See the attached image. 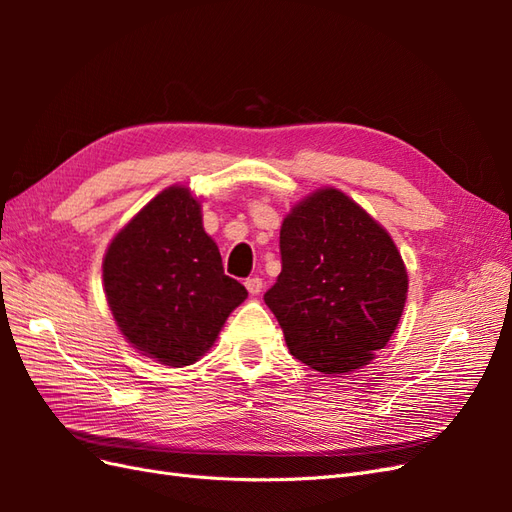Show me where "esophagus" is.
<instances>
[{
  "label": "esophagus",
  "instance_id": "1",
  "mask_svg": "<svg viewBox=\"0 0 512 512\" xmlns=\"http://www.w3.org/2000/svg\"><path fill=\"white\" fill-rule=\"evenodd\" d=\"M245 288L250 294H260L262 292V280H260V277H250V280H245Z\"/></svg>",
  "mask_w": 512,
  "mask_h": 512
}]
</instances>
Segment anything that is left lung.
<instances>
[{"label":"left lung","mask_w":512,"mask_h":512,"mask_svg":"<svg viewBox=\"0 0 512 512\" xmlns=\"http://www.w3.org/2000/svg\"><path fill=\"white\" fill-rule=\"evenodd\" d=\"M282 273L265 303L290 354L322 374L374 359L395 333L408 275L393 239L339 190L294 207L280 230Z\"/></svg>","instance_id":"8db88e82"}]
</instances>
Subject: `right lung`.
Returning a JSON list of instances; mask_svg holds the SVG:
<instances>
[{
  "mask_svg": "<svg viewBox=\"0 0 512 512\" xmlns=\"http://www.w3.org/2000/svg\"><path fill=\"white\" fill-rule=\"evenodd\" d=\"M106 301L128 342L164 365H190L247 290L224 273L188 188L158 194L108 245Z\"/></svg>",
  "mask_w": 512,
  "mask_h": 512,
  "instance_id": "1",
  "label": "right lung"
}]
</instances>
